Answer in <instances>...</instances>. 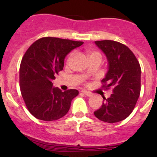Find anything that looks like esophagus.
<instances>
[{
  "instance_id": "obj_1",
  "label": "esophagus",
  "mask_w": 157,
  "mask_h": 157,
  "mask_svg": "<svg viewBox=\"0 0 157 157\" xmlns=\"http://www.w3.org/2000/svg\"><path fill=\"white\" fill-rule=\"evenodd\" d=\"M82 92L85 95H86L87 97H91L92 96V93L91 92H89V91H82Z\"/></svg>"
}]
</instances>
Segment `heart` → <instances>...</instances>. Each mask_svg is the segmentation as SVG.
Instances as JSON below:
<instances>
[{
  "label": "heart",
  "mask_w": 157,
  "mask_h": 157,
  "mask_svg": "<svg viewBox=\"0 0 157 157\" xmlns=\"http://www.w3.org/2000/svg\"><path fill=\"white\" fill-rule=\"evenodd\" d=\"M87 55H88V57H89V60H92V59H99V60H102V55H100V52H96V51H89L87 52ZM74 55V52H71V53H69V55H68L67 57V60H66V62H67V63L70 62L71 60V58H72Z\"/></svg>",
  "instance_id": "b5f03b06"
}]
</instances>
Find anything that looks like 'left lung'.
I'll use <instances>...</instances> for the list:
<instances>
[{
	"instance_id": "obj_1",
	"label": "left lung",
	"mask_w": 157,
	"mask_h": 157,
	"mask_svg": "<svg viewBox=\"0 0 157 157\" xmlns=\"http://www.w3.org/2000/svg\"><path fill=\"white\" fill-rule=\"evenodd\" d=\"M95 44L105 54L109 71L102 79V88L111 89L109 98L103 97L100 109L94 111L101 121L114 123L125 120L135 108L141 90V68L132 51L114 40H97Z\"/></svg>"
}]
</instances>
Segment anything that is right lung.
Wrapping results in <instances>:
<instances>
[{
    "label": "right lung",
    "mask_w": 157,
    "mask_h": 157,
    "mask_svg": "<svg viewBox=\"0 0 157 157\" xmlns=\"http://www.w3.org/2000/svg\"><path fill=\"white\" fill-rule=\"evenodd\" d=\"M82 41L45 37L34 42L26 50L20 66V88L27 109L35 117L44 121L62 118L79 91L63 92L52 87V80L63 69L64 59Z\"/></svg>",
    "instance_id": "right-lung-1"
}]
</instances>
